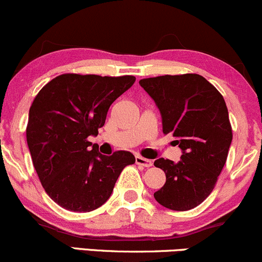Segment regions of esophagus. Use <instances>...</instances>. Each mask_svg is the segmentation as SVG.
I'll return each instance as SVG.
<instances>
[{
    "label": "esophagus",
    "instance_id": "1",
    "mask_svg": "<svg viewBox=\"0 0 262 262\" xmlns=\"http://www.w3.org/2000/svg\"><path fill=\"white\" fill-rule=\"evenodd\" d=\"M136 163L138 164V166H142V167H145V168H148V167H152V161H150V159H147V158H143V157H140V156H138V157H136Z\"/></svg>",
    "mask_w": 262,
    "mask_h": 262
}]
</instances>
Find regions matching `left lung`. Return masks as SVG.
Instances as JSON below:
<instances>
[{
  "label": "left lung",
  "instance_id": "left-lung-1",
  "mask_svg": "<svg viewBox=\"0 0 262 262\" xmlns=\"http://www.w3.org/2000/svg\"><path fill=\"white\" fill-rule=\"evenodd\" d=\"M139 84L161 112L163 133L172 134L182 149L178 163L154 162L166 173L154 198L169 210H192L213 191L232 142L224 96L198 74L142 79Z\"/></svg>",
  "mask_w": 262,
  "mask_h": 262
}]
</instances>
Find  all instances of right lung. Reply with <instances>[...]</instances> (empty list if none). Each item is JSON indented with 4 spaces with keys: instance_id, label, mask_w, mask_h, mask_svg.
<instances>
[{
    "instance_id": "1",
    "label": "right lung",
    "mask_w": 262,
    "mask_h": 262,
    "mask_svg": "<svg viewBox=\"0 0 262 262\" xmlns=\"http://www.w3.org/2000/svg\"><path fill=\"white\" fill-rule=\"evenodd\" d=\"M136 81L132 75L62 74L38 92L29 112L26 139L41 184L51 200L74 212L100 207L112 194L130 152L103 156L98 136L113 103Z\"/></svg>"
}]
</instances>
